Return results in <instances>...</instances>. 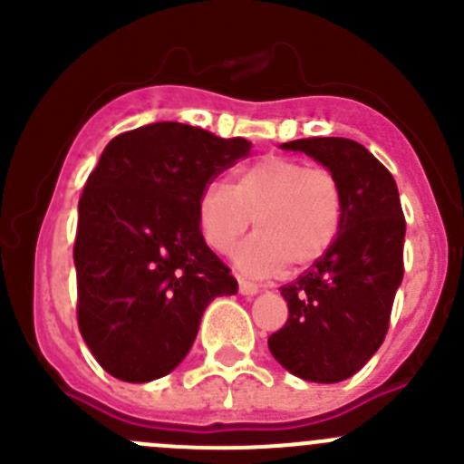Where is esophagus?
Segmentation results:
<instances>
[{"mask_svg": "<svg viewBox=\"0 0 464 464\" xmlns=\"http://www.w3.org/2000/svg\"><path fill=\"white\" fill-rule=\"evenodd\" d=\"M237 287H240V294L242 296H256V294L260 292V287L256 283H251V280H246V278H237Z\"/></svg>", "mask_w": 464, "mask_h": 464, "instance_id": "obj_1", "label": "esophagus"}]
</instances>
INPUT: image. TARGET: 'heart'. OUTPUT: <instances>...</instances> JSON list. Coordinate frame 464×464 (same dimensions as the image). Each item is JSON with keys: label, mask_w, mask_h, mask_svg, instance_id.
<instances>
[{"label": "heart", "mask_w": 464, "mask_h": 464, "mask_svg": "<svg viewBox=\"0 0 464 464\" xmlns=\"http://www.w3.org/2000/svg\"><path fill=\"white\" fill-rule=\"evenodd\" d=\"M343 210V188L334 172L266 154L237 170L231 186H206L198 222L210 249L227 254L254 219L258 233L242 242L233 258L249 274L269 276L285 265L289 271L316 265L339 237Z\"/></svg>", "instance_id": "heart-1"}]
</instances>
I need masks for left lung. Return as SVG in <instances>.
Segmentation results:
<instances>
[{"instance_id": "1", "label": "left lung", "mask_w": 464, "mask_h": 464, "mask_svg": "<svg viewBox=\"0 0 464 464\" xmlns=\"http://www.w3.org/2000/svg\"><path fill=\"white\" fill-rule=\"evenodd\" d=\"M280 148L305 152L343 188V224L332 249L280 287L289 319L269 336L276 362L305 382L353 377L383 343L404 276L400 193L391 172L353 139L312 137Z\"/></svg>"}]
</instances>
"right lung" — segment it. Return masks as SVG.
Wrapping results in <instances>:
<instances>
[{
    "label": "right lung",
    "instance_id": "add662e5",
    "mask_svg": "<svg viewBox=\"0 0 464 464\" xmlns=\"http://www.w3.org/2000/svg\"><path fill=\"white\" fill-rule=\"evenodd\" d=\"M246 139L150 123L102 150L78 202V327L111 377L152 382L188 354L208 303L237 280L204 242L198 199Z\"/></svg>",
    "mask_w": 464,
    "mask_h": 464
}]
</instances>
